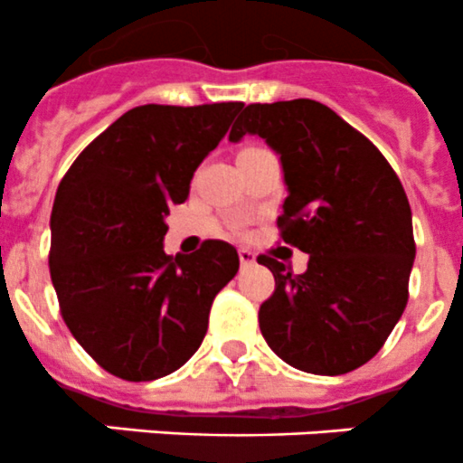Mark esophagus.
I'll return each instance as SVG.
<instances>
[{"instance_id": "obj_1", "label": "esophagus", "mask_w": 463, "mask_h": 463, "mask_svg": "<svg viewBox=\"0 0 463 463\" xmlns=\"http://www.w3.org/2000/svg\"><path fill=\"white\" fill-rule=\"evenodd\" d=\"M238 259H241V265H254L256 256H254V251H250V250H238Z\"/></svg>"}]
</instances>
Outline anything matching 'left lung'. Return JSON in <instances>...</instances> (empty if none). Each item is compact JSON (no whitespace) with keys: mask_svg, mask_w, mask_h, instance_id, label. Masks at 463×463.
<instances>
[{"mask_svg":"<svg viewBox=\"0 0 463 463\" xmlns=\"http://www.w3.org/2000/svg\"><path fill=\"white\" fill-rule=\"evenodd\" d=\"M242 135L281 157L288 198L277 225L283 242L310 254L304 274L256 259L274 274L260 333L290 367L354 372L383 349L407 304L416 245L405 189L381 150L317 100L247 105L230 141Z\"/></svg>","mask_w":463,"mask_h":463,"instance_id":"1","label":"left lung"}]
</instances>
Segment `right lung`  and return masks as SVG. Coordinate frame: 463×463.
<instances>
[{
    "label": "right lung",
    "mask_w": 463,
    "mask_h": 463,
    "mask_svg": "<svg viewBox=\"0 0 463 463\" xmlns=\"http://www.w3.org/2000/svg\"><path fill=\"white\" fill-rule=\"evenodd\" d=\"M242 103L139 105L76 157L56 191L49 272L78 345L112 376L141 383L180 369L207 335L209 310L236 277L225 241L164 251L171 204Z\"/></svg>",
    "instance_id": "obj_1"
}]
</instances>
